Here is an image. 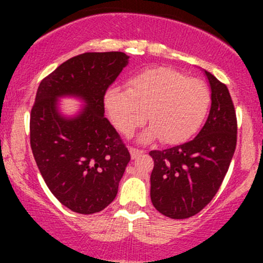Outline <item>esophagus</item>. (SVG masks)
Masks as SVG:
<instances>
[{
	"mask_svg": "<svg viewBox=\"0 0 263 263\" xmlns=\"http://www.w3.org/2000/svg\"><path fill=\"white\" fill-rule=\"evenodd\" d=\"M129 153H131V158L135 159L136 157L141 156L142 153H143V151L137 149V148H134V147H129Z\"/></svg>",
	"mask_w": 263,
	"mask_h": 263,
	"instance_id": "1",
	"label": "esophagus"
}]
</instances>
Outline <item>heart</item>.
<instances>
[{
    "label": "heart",
    "mask_w": 263,
    "mask_h": 263,
    "mask_svg": "<svg viewBox=\"0 0 263 263\" xmlns=\"http://www.w3.org/2000/svg\"><path fill=\"white\" fill-rule=\"evenodd\" d=\"M111 122L123 135L147 120L151 127L141 141L161 138L168 144L189 140L203 123L210 106V90L203 81L165 66L149 68L127 81V90L108 89L104 98Z\"/></svg>",
    "instance_id": "heart-1"
}]
</instances>
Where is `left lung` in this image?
Returning <instances> with one entry per match:
<instances>
[{
	"label": "left lung",
	"instance_id": "left-lung-1",
	"mask_svg": "<svg viewBox=\"0 0 263 263\" xmlns=\"http://www.w3.org/2000/svg\"><path fill=\"white\" fill-rule=\"evenodd\" d=\"M211 92V107L194 140L164 151H151L153 206L171 219L198 214L215 197L236 148V114L228 87L203 70Z\"/></svg>",
	"mask_w": 263,
	"mask_h": 263
}]
</instances>
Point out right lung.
Here are the masks:
<instances>
[{
  "label": "right lung",
  "mask_w": 263,
  "mask_h": 263,
  "mask_svg": "<svg viewBox=\"0 0 263 263\" xmlns=\"http://www.w3.org/2000/svg\"><path fill=\"white\" fill-rule=\"evenodd\" d=\"M122 52L84 53L60 64L39 84L31 112V147L52 194L78 214L112 203L129 159L128 149L105 117L104 96L128 64ZM83 102L71 117L59 98Z\"/></svg>",
  "instance_id": "right-lung-1"
}]
</instances>
